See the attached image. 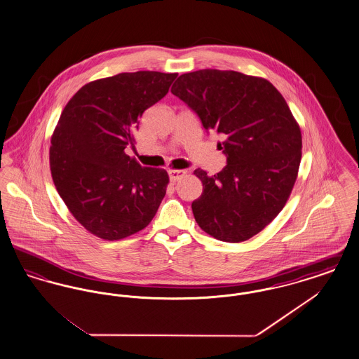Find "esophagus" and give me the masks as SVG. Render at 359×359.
I'll return each instance as SVG.
<instances>
[{
	"label": "esophagus",
	"mask_w": 359,
	"mask_h": 359,
	"mask_svg": "<svg viewBox=\"0 0 359 359\" xmlns=\"http://www.w3.org/2000/svg\"><path fill=\"white\" fill-rule=\"evenodd\" d=\"M168 175H170V180L175 183V182H177V180H180L186 176V171H183V170H170Z\"/></svg>",
	"instance_id": "34e87169"
}]
</instances>
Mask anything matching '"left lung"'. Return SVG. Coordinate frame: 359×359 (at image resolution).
I'll return each instance as SVG.
<instances>
[{
    "mask_svg": "<svg viewBox=\"0 0 359 359\" xmlns=\"http://www.w3.org/2000/svg\"><path fill=\"white\" fill-rule=\"evenodd\" d=\"M172 94L215 130L226 167L214 176L198 168L203 192L192 202L201 229L224 242L252 238L290 198L302 160V133L271 82L237 71L183 74Z\"/></svg>",
    "mask_w": 359,
    "mask_h": 359,
    "instance_id": "1",
    "label": "left lung"
}]
</instances>
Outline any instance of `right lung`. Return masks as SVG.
Wrapping results in <instances>:
<instances>
[{
  "instance_id": "1",
  "label": "right lung",
  "mask_w": 359,
  "mask_h": 359,
  "mask_svg": "<svg viewBox=\"0 0 359 359\" xmlns=\"http://www.w3.org/2000/svg\"><path fill=\"white\" fill-rule=\"evenodd\" d=\"M177 74L122 72L83 86L60 114L50 148L52 179L69 212L91 234L129 237L147 227L167 192L168 173L141 167L135 147L144 111Z\"/></svg>"
}]
</instances>
